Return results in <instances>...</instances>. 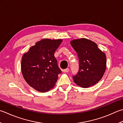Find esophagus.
I'll list each match as a JSON object with an SVG mask.
<instances>
[{
  "mask_svg": "<svg viewBox=\"0 0 123 123\" xmlns=\"http://www.w3.org/2000/svg\"><path fill=\"white\" fill-rule=\"evenodd\" d=\"M69 68H67L66 69H64L63 71L64 72V73H68V72H69Z\"/></svg>",
  "mask_w": 123,
  "mask_h": 123,
  "instance_id": "1",
  "label": "esophagus"
}]
</instances>
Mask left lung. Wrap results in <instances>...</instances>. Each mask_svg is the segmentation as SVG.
Wrapping results in <instances>:
<instances>
[{"mask_svg":"<svg viewBox=\"0 0 123 123\" xmlns=\"http://www.w3.org/2000/svg\"><path fill=\"white\" fill-rule=\"evenodd\" d=\"M70 44L78 54L79 71L73 78L81 87L95 85L102 78L106 68V56L97 44L86 38L74 39Z\"/></svg>","mask_w":123,"mask_h":123,"instance_id":"8db88e82","label":"left lung"}]
</instances>
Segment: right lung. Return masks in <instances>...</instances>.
<instances>
[{
	"label": "right lung",
	"instance_id": "right-lung-1",
	"mask_svg": "<svg viewBox=\"0 0 123 123\" xmlns=\"http://www.w3.org/2000/svg\"><path fill=\"white\" fill-rule=\"evenodd\" d=\"M62 39H43L23 55L22 74L26 82L40 92H46L55 85L61 73L54 53Z\"/></svg>",
	"mask_w": 123,
	"mask_h": 123
}]
</instances>
